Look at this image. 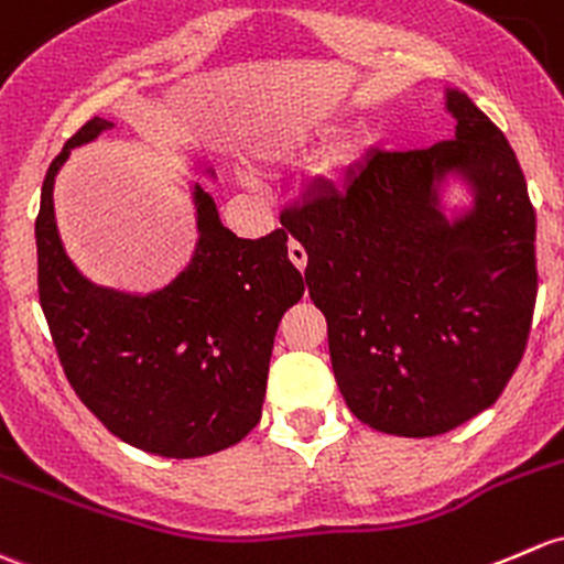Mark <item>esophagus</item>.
Masks as SVG:
<instances>
[{
  "instance_id": "34e87169",
  "label": "esophagus",
  "mask_w": 564,
  "mask_h": 564,
  "mask_svg": "<svg viewBox=\"0 0 564 564\" xmlns=\"http://www.w3.org/2000/svg\"><path fill=\"white\" fill-rule=\"evenodd\" d=\"M289 259H292L294 267H297L300 272L305 270V264H307V253H305V248H302L297 240H289Z\"/></svg>"
}]
</instances>
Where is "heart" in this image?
<instances>
[{"instance_id":"b5f03b06","label":"heart","mask_w":564,"mask_h":564,"mask_svg":"<svg viewBox=\"0 0 564 564\" xmlns=\"http://www.w3.org/2000/svg\"><path fill=\"white\" fill-rule=\"evenodd\" d=\"M343 164V153H337V156H332L327 164H324V170H327V173H332V170H337Z\"/></svg>"}]
</instances>
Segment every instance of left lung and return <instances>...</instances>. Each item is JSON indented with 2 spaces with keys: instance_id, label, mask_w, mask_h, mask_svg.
<instances>
[{
  "instance_id": "8db88e82",
  "label": "left lung",
  "mask_w": 564,
  "mask_h": 564,
  "mask_svg": "<svg viewBox=\"0 0 564 564\" xmlns=\"http://www.w3.org/2000/svg\"><path fill=\"white\" fill-rule=\"evenodd\" d=\"M454 138L376 151L343 188L283 207L307 253L329 357L361 424L432 437L495 405L524 357L538 294L535 207L506 134L448 94ZM459 169L477 210L448 225L431 183Z\"/></svg>"
}]
</instances>
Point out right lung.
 <instances>
[{
	"instance_id": "add662e5",
	"label": "right lung",
	"mask_w": 564,
	"mask_h": 564,
	"mask_svg": "<svg viewBox=\"0 0 564 564\" xmlns=\"http://www.w3.org/2000/svg\"><path fill=\"white\" fill-rule=\"evenodd\" d=\"M112 123L88 118L43 181L37 292L69 387L116 437L148 454L194 459L240 443L262 419L272 340L305 292L289 235L242 240L197 188L199 248L164 292L129 297L75 270L53 221V177L69 148Z\"/></svg>"
}]
</instances>
